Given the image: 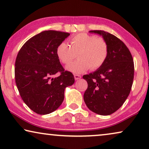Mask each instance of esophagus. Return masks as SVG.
<instances>
[{"label": "esophagus", "instance_id": "obj_1", "mask_svg": "<svg viewBox=\"0 0 149 149\" xmlns=\"http://www.w3.org/2000/svg\"><path fill=\"white\" fill-rule=\"evenodd\" d=\"M74 78L76 80H78L79 79L81 78V76L80 75H74Z\"/></svg>", "mask_w": 149, "mask_h": 149}]
</instances>
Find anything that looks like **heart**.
<instances>
[{
	"mask_svg": "<svg viewBox=\"0 0 149 149\" xmlns=\"http://www.w3.org/2000/svg\"><path fill=\"white\" fill-rule=\"evenodd\" d=\"M58 60L63 64H69L78 54V61L67 66L73 73H82L89 68L98 69L104 64L108 54V46L102 37L86 33H79L70 39V46L65 42L59 43L56 49Z\"/></svg>",
	"mask_w": 149,
	"mask_h": 149,
	"instance_id": "heart-1",
	"label": "heart"
}]
</instances>
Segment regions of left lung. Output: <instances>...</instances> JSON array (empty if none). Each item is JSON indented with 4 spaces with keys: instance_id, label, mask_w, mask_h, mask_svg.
Masks as SVG:
<instances>
[{
    "instance_id": "1",
    "label": "left lung",
    "mask_w": 149,
    "mask_h": 149,
    "mask_svg": "<svg viewBox=\"0 0 149 149\" xmlns=\"http://www.w3.org/2000/svg\"><path fill=\"white\" fill-rule=\"evenodd\" d=\"M101 35L108 46L106 60L94 72L83 76L88 83L84 100L89 110L106 116L118 110L132 88L134 65L132 54L121 40L108 32L91 31Z\"/></svg>"
}]
</instances>
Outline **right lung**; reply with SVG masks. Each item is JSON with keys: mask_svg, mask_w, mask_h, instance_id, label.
Returning a JSON list of instances; mask_svg holds the SVG:
<instances>
[{"mask_svg": "<svg viewBox=\"0 0 149 149\" xmlns=\"http://www.w3.org/2000/svg\"><path fill=\"white\" fill-rule=\"evenodd\" d=\"M69 33L45 31L29 39L19 49L15 63V79L24 102L33 112L47 114L59 108L66 87L75 82L65 71L56 49ZM60 76L54 77L56 73Z\"/></svg>", "mask_w": 149, "mask_h": 149, "instance_id": "1", "label": "right lung"}]
</instances>
